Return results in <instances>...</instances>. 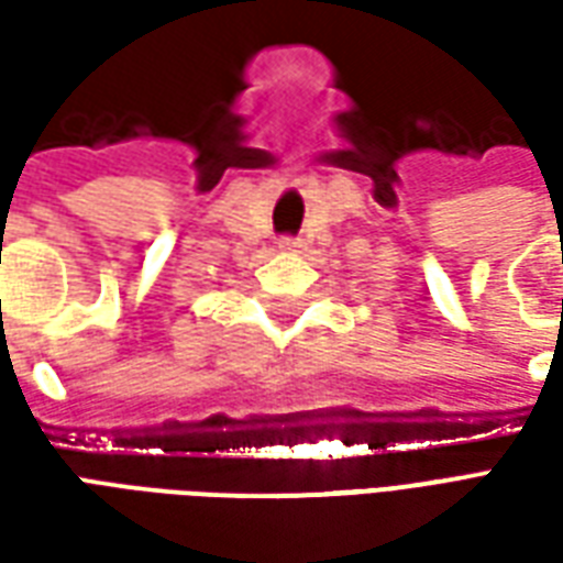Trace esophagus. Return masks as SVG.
Instances as JSON below:
<instances>
[{
    "label": "esophagus",
    "instance_id": "1",
    "mask_svg": "<svg viewBox=\"0 0 563 563\" xmlns=\"http://www.w3.org/2000/svg\"><path fill=\"white\" fill-rule=\"evenodd\" d=\"M280 246H283V250H289V253H298V250H301L305 244H301L298 238H283Z\"/></svg>",
    "mask_w": 563,
    "mask_h": 563
}]
</instances>
